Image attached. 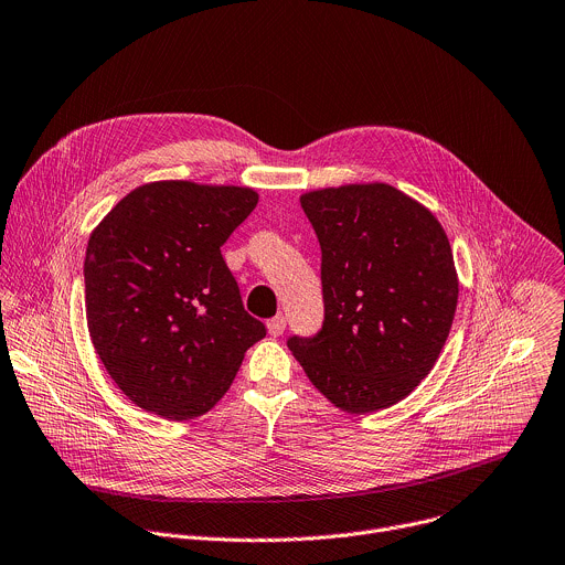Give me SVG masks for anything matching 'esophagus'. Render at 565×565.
Listing matches in <instances>:
<instances>
[{
    "label": "esophagus",
    "mask_w": 565,
    "mask_h": 565,
    "mask_svg": "<svg viewBox=\"0 0 565 565\" xmlns=\"http://www.w3.org/2000/svg\"><path fill=\"white\" fill-rule=\"evenodd\" d=\"M285 326H287V321H285L282 315H278V317H274V319L267 321V330H269L271 337H280V334L285 332Z\"/></svg>",
    "instance_id": "esophagus-1"
}]
</instances>
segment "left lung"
Returning a JSON list of instances; mask_svg holds the SVG:
<instances>
[{
    "label": "left lung",
    "instance_id": "obj_1",
    "mask_svg": "<svg viewBox=\"0 0 565 565\" xmlns=\"http://www.w3.org/2000/svg\"><path fill=\"white\" fill-rule=\"evenodd\" d=\"M321 244L326 319L287 345L334 406L365 415L408 393L440 356L458 305L451 244L419 202L388 183L300 198Z\"/></svg>",
    "mask_w": 565,
    "mask_h": 565
}]
</instances>
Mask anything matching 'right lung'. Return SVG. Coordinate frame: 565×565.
<instances>
[{
    "instance_id": "right-lung-1",
    "label": "right lung",
    "mask_w": 565,
    "mask_h": 565,
    "mask_svg": "<svg viewBox=\"0 0 565 565\" xmlns=\"http://www.w3.org/2000/svg\"><path fill=\"white\" fill-rule=\"evenodd\" d=\"M258 204L254 188L154 181L94 228L87 328L114 384L166 419L211 411L267 328L248 315L220 246Z\"/></svg>"
}]
</instances>
